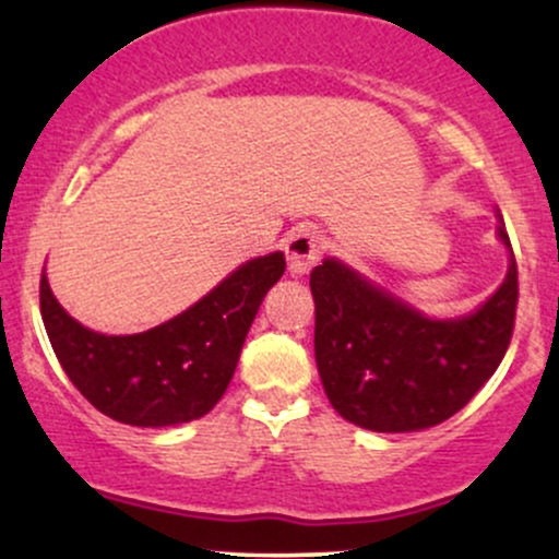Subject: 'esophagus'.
Returning <instances> with one entry per match:
<instances>
[{
	"label": "esophagus",
	"instance_id": "34e87169",
	"mask_svg": "<svg viewBox=\"0 0 559 559\" xmlns=\"http://www.w3.org/2000/svg\"><path fill=\"white\" fill-rule=\"evenodd\" d=\"M284 249H286V260H288V273L305 275L320 260L323 241H320V236L316 234V230L299 228L288 236Z\"/></svg>",
	"mask_w": 559,
	"mask_h": 559
}]
</instances>
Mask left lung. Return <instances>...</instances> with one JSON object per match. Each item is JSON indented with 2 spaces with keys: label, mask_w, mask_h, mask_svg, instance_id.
I'll list each match as a JSON object with an SVG mask.
<instances>
[{
  "label": "left lung",
  "mask_w": 559,
  "mask_h": 559,
  "mask_svg": "<svg viewBox=\"0 0 559 559\" xmlns=\"http://www.w3.org/2000/svg\"><path fill=\"white\" fill-rule=\"evenodd\" d=\"M497 294L460 320L423 318L391 294L325 260L312 267L316 360L342 418L368 431L404 433L452 418L502 362L518 310V265Z\"/></svg>",
  "instance_id": "1"
}]
</instances>
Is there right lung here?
I'll return each mask as SVG.
<instances>
[{"label":"right lung","instance_id":"add662e5","mask_svg":"<svg viewBox=\"0 0 559 559\" xmlns=\"http://www.w3.org/2000/svg\"><path fill=\"white\" fill-rule=\"evenodd\" d=\"M284 271L281 252L247 262L181 316L133 336L83 329L44 273L38 305L62 370L99 413L128 426H176L207 415L228 389L249 325Z\"/></svg>","mask_w":559,"mask_h":559}]
</instances>
